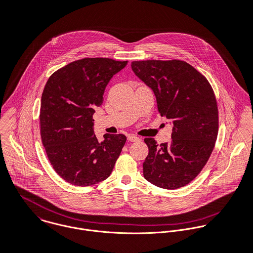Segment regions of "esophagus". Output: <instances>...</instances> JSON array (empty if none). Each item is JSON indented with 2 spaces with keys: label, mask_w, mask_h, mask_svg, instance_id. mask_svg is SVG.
Returning <instances> with one entry per match:
<instances>
[{
  "label": "esophagus",
  "mask_w": 253,
  "mask_h": 253,
  "mask_svg": "<svg viewBox=\"0 0 253 253\" xmlns=\"http://www.w3.org/2000/svg\"><path fill=\"white\" fill-rule=\"evenodd\" d=\"M127 139H128V141H131V142H135V141H139V140H140V138H139L138 136L133 135V134L128 135V136H127Z\"/></svg>",
  "instance_id": "1"
}]
</instances>
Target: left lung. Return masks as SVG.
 <instances>
[{
    "mask_svg": "<svg viewBox=\"0 0 253 253\" xmlns=\"http://www.w3.org/2000/svg\"><path fill=\"white\" fill-rule=\"evenodd\" d=\"M133 73L149 86L162 117L172 122L171 140L145 138L149 152L143 175L152 184L176 189L193 180L206 165L218 135L214 91L206 78L186 62L135 61Z\"/></svg>",
    "mask_w": 253,
    "mask_h": 253,
    "instance_id": "8db88e82",
    "label": "left lung"
}]
</instances>
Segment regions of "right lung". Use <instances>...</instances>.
I'll return each instance as SVG.
<instances>
[{
  "label": "right lung",
  "mask_w": 253,
  "mask_h": 253,
  "mask_svg": "<svg viewBox=\"0 0 253 253\" xmlns=\"http://www.w3.org/2000/svg\"><path fill=\"white\" fill-rule=\"evenodd\" d=\"M127 61L85 58L55 72L44 87L40 133L55 171L77 186H89L111 174L126 141L124 134H94L93 114L107 84Z\"/></svg>",
  "instance_id": "add662e5"
}]
</instances>
